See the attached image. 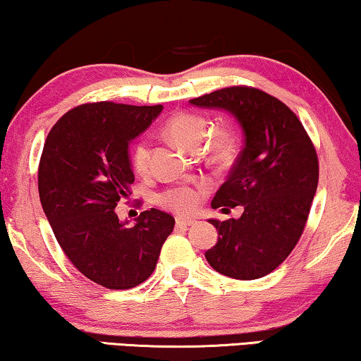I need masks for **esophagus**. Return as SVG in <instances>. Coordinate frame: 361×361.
<instances>
[{"label":"esophagus","mask_w":361,"mask_h":361,"mask_svg":"<svg viewBox=\"0 0 361 361\" xmlns=\"http://www.w3.org/2000/svg\"><path fill=\"white\" fill-rule=\"evenodd\" d=\"M194 224H197V220H194V219H182V216H177V219H176V225L177 226H184V228H187V226H190Z\"/></svg>","instance_id":"esophagus-1"}]
</instances>
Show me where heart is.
<instances>
[{
	"label": "heart",
	"instance_id": "obj_1",
	"mask_svg": "<svg viewBox=\"0 0 361 361\" xmlns=\"http://www.w3.org/2000/svg\"><path fill=\"white\" fill-rule=\"evenodd\" d=\"M166 131L184 149L197 151L202 141L205 140L207 133H209V121L204 116L195 115V113H179L167 121ZM226 152H228V137L224 135L215 137L214 145H212V156L216 161H224ZM149 154L151 149L147 137L137 140L131 151V162L136 172L145 174L147 171ZM202 195H204V185H177L162 192L159 200L162 205L177 212V214H190L199 205Z\"/></svg>",
	"mask_w": 361,
	"mask_h": 361
}]
</instances>
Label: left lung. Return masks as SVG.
I'll return each mask as SVG.
<instances>
[{
	"label": "left lung",
	"mask_w": 361,
	"mask_h": 361,
	"mask_svg": "<svg viewBox=\"0 0 361 361\" xmlns=\"http://www.w3.org/2000/svg\"><path fill=\"white\" fill-rule=\"evenodd\" d=\"M190 105L230 113L243 131V149L212 207L228 212L241 205L245 212L240 219L209 220L219 240L205 258L228 278H263L302 235L317 190V152L299 118L258 88H221Z\"/></svg>",
	"instance_id": "8db88e82"
}]
</instances>
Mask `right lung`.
Listing matches in <instances>:
<instances>
[{
    "label": "right lung",
    "mask_w": 361,
    "mask_h": 361,
    "mask_svg": "<svg viewBox=\"0 0 361 361\" xmlns=\"http://www.w3.org/2000/svg\"><path fill=\"white\" fill-rule=\"evenodd\" d=\"M162 105L100 102L67 111L52 126L39 162V197L57 243L93 283L131 289L156 268L174 216L151 209L135 225L115 207L135 182L130 145Z\"/></svg>",
    "instance_id": "right-lung-1"
}]
</instances>
